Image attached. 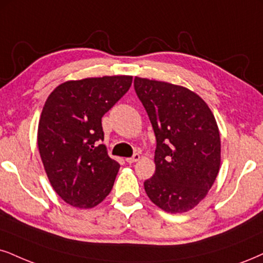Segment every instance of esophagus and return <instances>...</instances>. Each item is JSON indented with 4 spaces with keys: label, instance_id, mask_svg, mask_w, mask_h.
Instances as JSON below:
<instances>
[{
    "label": "esophagus",
    "instance_id": "1",
    "mask_svg": "<svg viewBox=\"0 0 263 263\" xmlns=\"http://www.w3.org/2000/svg\"><path fill=\"white\" fill-rule=\"evenodd\" d=\"M139 160H140V155L134 154L132 157L126 158V162H128V163H134V162H138Z\"/></svg>",
    "mask_w": 263,
    "mask_h": 263
}]
</instances>
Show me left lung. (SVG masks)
<instances>
[{"mask_svg": "<svg viewBox=\"0 0 263 263\" xmlns=\"http://www.w3.org/2000/svg\"><path fill=\"white\" fill-rule=\"evenodd\" d=\"M135 92L156 137V171L144 186L166 212L194 209L215 183L221 164V139L206 102L186 87L135 78Z\"/></svg>", "mask_w": 263, "mask_h": 263, "instance_id": "obj_1", "label": "left lung"}]
</instances>
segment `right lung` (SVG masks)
I'll use <instances>...</instances> for the list:
<instances>
[{
  "instance_id": "add662e5",
  "label": "right lung",
  "mask_w": 263,
  "mask_h": 263,
  "mask_svg": "<svg viewBox=\"0 0 263 263\" xmlns=\"http://www.w3.org/2000/svg\"><path fill=\"white\" fill-rule=\"evenodd\" d=\"M133 77L72 80L58 85L42 108L37 146L53 190L69 205L91 209L111 193L119 163L107 155L101 119Z\"/></svg>"
}]
</instances>
